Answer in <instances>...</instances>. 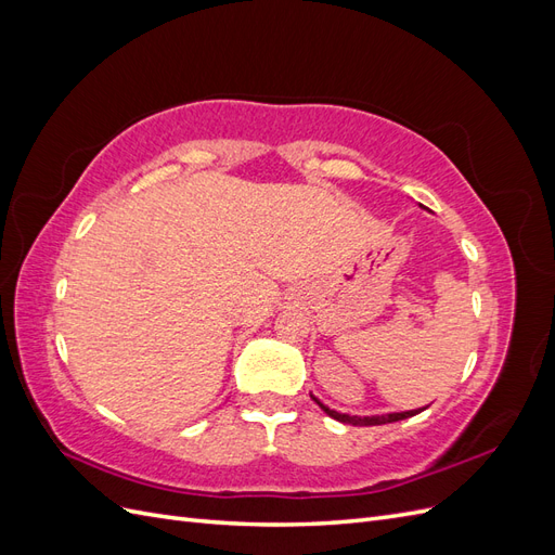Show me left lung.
Instances as JSON below:
<instances>
[{
  "label": "left lung",
  "instance_id": "8db88e82",
  "mask_svg": "<svg viewBox=\"0 0 555 555\" xmlns=\"http://www.w3.org/2000/svg\"><path fill=\"white\" fill-rule=\"evenodd\" d=\"M312 400L317 402L319 408H322L331 418H335V422H343V424H349V426H382V424H393V422H402V418H408V416H414V414H418L422 410H410V412H393V414H375V416H351V414H343V412H335V410H331V408H326L324 402H319L314 396H312Z\"/></svg>",
  "mask_w": 555,
  "mask_h": 555
}]
</instances>
